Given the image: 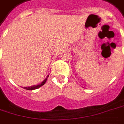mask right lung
I'll return each instance as SVG.
<instances>
[{
  "label": "right lung",
  "instance_id": "right-lung-1",
  "mask_svg": "<svg viewBox=\"0 0 124 124\" xmlns=\"http://www.w3.org/2000/svg\"><path fill=\"white\" fill-rule=\"evenodd\" d=\"M49 77V75H47V77L45 78V79H44L40 84H37V85H34V86H28V87H24L23 89H25L26 90H34V89H38V88H40V86H43L45 82H46V79H47V78Z\"/></svg>",
  "mask_w": 124,
  "mask_h": 124
}]
</instances>
